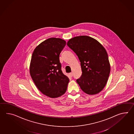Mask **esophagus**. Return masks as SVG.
I'll list each match as a JSON object with an SVG mask.
<instances>
[{
    "label": "esophagus",
    "mask_w": 134,
    "mask_h": 134,
    "mask_svg": "<svg viewBox=\"0 0 134 134\" xmlns=\"http://www.w3.org/2000/svg\"><path fill=\"white\" fill-rule=\"evenodd\" d=\"M69 74H70V75L71 77H72V76H73V73H72V72H71Z\"/></svg>",
    "instance_id": "34e87169"
}]
</instances>
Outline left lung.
Returning <instances> with one entry per match:
<instances>
[{
    "label": "left lung",
    "mask_w": 134,
    "mask_h": 134,
    "mask_svg": "<svg viewBox=\"0 0 134 134\" xmlns=\"http://www.w3.org/2000/svg\"><path fill=\"white\" fill-rule=\"evenodd\" d=\"M67 46L80 62L82 74L76 82L81 89L89 95L100 92L107 83L110 64L106 51L95 39L88 36L74 37Z\"/></svg>",
    "instance_id": "8db88e82"
}]
</instances>
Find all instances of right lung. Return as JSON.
<instances>
[{"instance_id":"right-lung-1","label":"right lung","mask_w":134,"mask_h":134,"mask_svg":"<svg viewBox=\"0 0 134 134\" xmlns=\"http://www.w3.org/2000/svg\"><path fill=\"white\" fill-rule=\"evenodd\" d=\"M66 41L50 38L42 42L33 52L30 73L37 88L43 94L55 98L65 93L69 79L63 74L60 55Z\"/></svg>"}]
</instances>
